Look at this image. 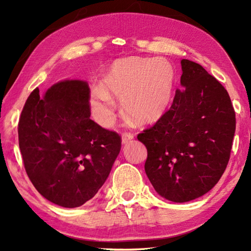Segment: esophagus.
I'll use <instances>...</instances> for the list:
<instances>
[{
	"mask_svg": "<svg viewBox=\"0 0 251 251\" xmlns=\"http://www.w3.org/2000/svg\"><path fill=\"white\" fill-rule=\"evenodd\" d=\"M134 138V135L131 133H123L122 135V143L123 144H126L128 141H130V139Z\"/></svg>",
	"mask_w": 251,
	"mask_h": 251,
	"instance_id": "obj_1",
	"label": "esophagus"
}]
</instances>
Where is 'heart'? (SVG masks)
<instances>
[{"instance_id":"heart-1","label":"heart","mask_w":251,"mask_h":251,"mask_svg":"<svg viewBox=\"0 0 251 251\" xmlns=\"http://www.w3.org/2000/svg\"><path fill=\"white\" fill-rule=\"evenodd\" d=\"M174 80V67L165 58L118 59L106 73L101 90L92 92L93 113L100 124L109 123L115 107L113 95L122 100L123 108L133 121L155 122L171 103Z\"/></svg>"}]
</instances>
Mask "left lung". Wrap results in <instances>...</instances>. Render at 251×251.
Returning a JSON list of instances; mask_svg holds the SVG:
<instances>
[{
  "mask_svg": "<svg viewBox=\"0 0 251 251\" xmlns=\"http://www.w3.org/2000/svg\"><path fill=\"white\" fill-rule=\"evenodd\" d=\"M173 104L137 135L147 148L145 172L161 197L193 201L217 184L230 157L236 114L225 87L201 65L181 59Z\"/></svg>",
  "mask_w": 251,
  "mask_h": 251,
  "instance_id": "left-lung-1",
  "label": "left lung"
}]
</instances>
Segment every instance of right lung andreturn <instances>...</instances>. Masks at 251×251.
<instances>
[{
    "label": "right lung",
    "instance_id": "obj_1",
    "mask_svg": "<svg viewBox=\"0 0 251 251\" xmlns=\"http://www.w3.org/2000/svg\"><path fill=\"white\" fill-rule=\"evenodd\" d=\"M84 80H63L40 95L35 88L19 121L24 168L37 192L65 208L82 206L99 192L120 154L122 138L92 121Z\"/></svg>",
    "mask_w": 251,
    "mask_h": 251
}]
</instances>
